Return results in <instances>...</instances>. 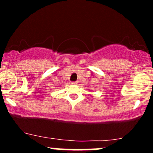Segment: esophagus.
Masks as SVG:
<instances>
[{
    "label": "esophagus",
    "mask_w": 153,
    "mask_h": 153,
    "mask_svg": "<svg viewBox=\"0 0 153 153\" xmlns=\"http://www.w3.org/2000/svg\"><path fill=\"white\" fill-rule=\"evenodd\" d=\"M78 81H74V82H72V84H73V85H78Z\"/></svg>",
    "instance_id": "34e87169"
}]
</instances>
